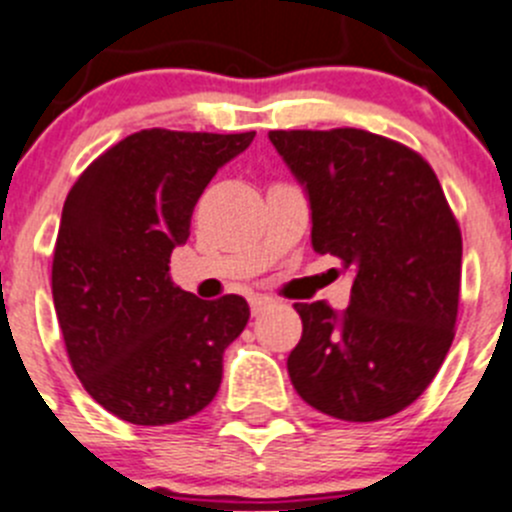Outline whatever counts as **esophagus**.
I'll return each mask as SVG.
<instances>
[{"label": "esophagus", "mask_w": 512, "mask_h": 512, "mask_svg": "<svg viewBox=\"0 0 512 512\" xmlns=\"http://www.w3.org/2000/svg\"><path fill=\"white\" fill-rule=\"evenodd\" d=\"M248 304H251V314L256 316V314H261V311H264L266 306L271 304V299H269V296H264V294H253L251 299H248Z\"/></svg>", "instance_id": "1"}]
</instances>
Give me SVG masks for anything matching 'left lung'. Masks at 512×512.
<instances>
[{
    "label": "left lung",
    "mask_w": 512,
    "mask_h": 512,
    "mask_svg": "<svg viewBox=\"0 0 512 512\" xmlns=\"http://www.w3.org/2000/svg\"><path fill=\"white\" fill-rule=\"evenodd\" d=\"M304 188L311 246L342 259L349 309L294 304L299 344L286 367L299 397L347 422L412 405L452 344L462 236L435 170L405 145L357 128L271 130Z\"/></svg>",
    "instance_id": "1"
}]
</instances>
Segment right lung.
<instances>
[{
  "label": "right lung",
  "mask_w": 512,
  "mask_h": 512,
  "mask_svg": "<svg viewBox=\"0 0 512 512\" xmlns=\"http://www.w3.org/2000/svg\"><path fill=\"white\" fill-rule=\"evenodd\" d=\"M253 135L140 130L67 193L52 299L82 387L120 420L173 425L221 387L223 352L251 314L246 299H198L173 284L168 264L201 193Z\"/></svg>",
  "instance_id": "right-lung-1"
}]
</instances>
